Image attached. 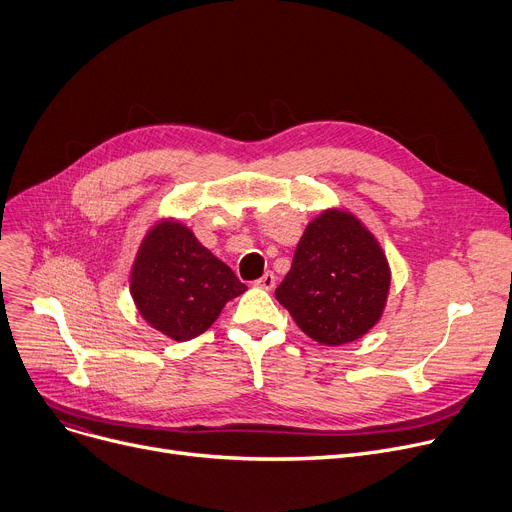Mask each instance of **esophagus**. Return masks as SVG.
Here are the masks:
<instances>
[{"mask_svg": "<svg viewBox=\"0 0 512 512\" xmlns=\"http://www.w3.org/2000/svg\"><path fill=\"white\" fill-rule=\"evenodd\" d=\"M257 288H263V290H274L276 286V276L271 274V271H265V274L255 282Z\"/></svg>", "mask_w": 512, "mask_h": 512, "instance_id": "esophagus-1", "label": "esophagus"}]
</instances>
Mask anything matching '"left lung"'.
<instances>
[{"label": "left lung", "mask_w": 512, "mask_h": 512, "mask_svg": "<svg viewBox=\"0 0 512 512\" xmlns=\"http://www.w3.org/2000/svg\"><path fill=\"white\" fill-rule=\"evenodd\" d=\"M389 286L372 232L346 210H325L306 226L276 298L315 342L344 346L379 323Z\"/></svg>", "instance_id": "left-lung-1"}]
</instances>
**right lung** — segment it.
I'll return each mask as SVG.
<instances>
[{"label": "right lung", "instance_id": "1", "mask_svg": "<svg viewBox=\"0 0 512 512\" xmlns=\"http://www.w3.org/2000/svg\"><path fill=\"white\" fill-rule=\"evenodd\" d=\"M129 290L146 323L175 342L201 335L247 286L177 220L156 222L135 255Z\"/></svg>", "mask_w": 512, "mask_h": 512}]
</instances>
